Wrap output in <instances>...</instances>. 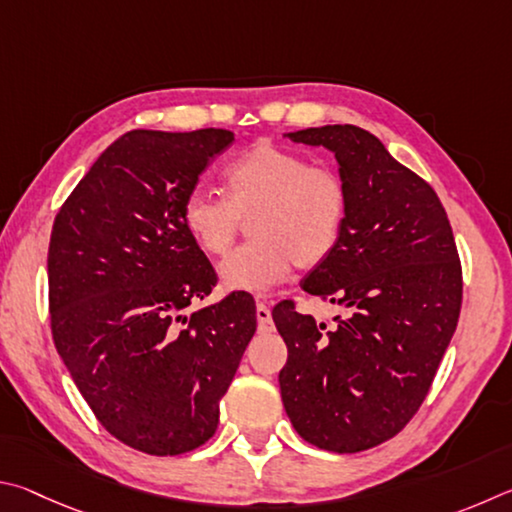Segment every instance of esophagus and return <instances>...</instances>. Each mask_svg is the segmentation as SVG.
<instances>
[{"instance_id": "obj_1", "label": "esophagus", "mask_w": 512, "mask_h": 512, "mask_svg": "<svg viewBox=\"0 0 512 512\" xmlns=\"http://www.w3.org/2000/svg\"><path fill=\"white\" fill-rule=\"evenodd\" d=\"M256 319H258V330H272V310L265 306L263 301L256 303Z\"/></svg>"}]
</instances>
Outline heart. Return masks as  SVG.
Segmentation results:
<instances>
[{
  "label": "heart",
  "mask_w": 512,
  "mask_h": 512,
  "mask_svg": "<svg viewBox=\"0 0 512 512\" xmlns=\"http://www.w3.org/2000/svg\"><path fill=\"white\" fill-rule=\"evenodd\" d=\"M227 197L193 191L182 222L204 254L220 258L249 222L251 242L220 265L224 288L265 294L297 265L310 270L333 254L344 233L348 188L333 168L299 152L256 143L224 170Z\"/></svg>",
  "instance_id": "heart-1"
}]
</instances>
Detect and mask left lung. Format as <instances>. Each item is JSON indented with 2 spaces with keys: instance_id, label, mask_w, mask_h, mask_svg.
<instances>
[{
  "instance_id": "1",
  "label": "left lung",
  "mask_w": 512,
  "mask_h": 512,
  "mask_svg": "<svg viewBox=\"0 0 512 512\" xmlns=\"http://www.w3.org/2000/svg\"><path fill=\"white\" fill-rule=\"evenodd\" d=\"M333 152L348 188L337 247L301 288L348 310L335 326L272 310L288 346L283 407L301 438L353 454L396 436L423 405L461 312V261L441 200L357 125L285 134Z\"/></svg>"
}]
</instances>
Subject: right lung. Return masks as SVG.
<instances>
[{
	"label": "right lung",
	"instance_id": "obj_1",
	"mask_svg": "<svg viewBox=\"0 0 512 512\" xmlns=\"http://www.w3.org/2000/svg\"><path fill=\"white\" fill-rule=\"evenodd\" d=\"M231 141L218 128L123 134L53 222V344L98 423L152 456L191 452L215 434L220 398L256 333L247 292L182 315L218 281L182 206Z\"/></svg>",
	"mask_w": 512,
	"mask_h": 512
}]
</instances>
